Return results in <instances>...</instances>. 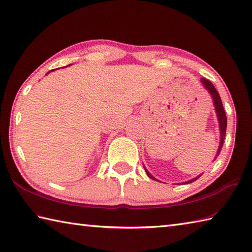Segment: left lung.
Returning <instances> with one entry per match:
<instances>
[{"label":"left lung","mask_w":252,"mask_h":252,"mask_svg":"<svg viewBox=\"0 0 252 252\" xmlns=\"http://www.w3.org/2000/svg\"><path fill=\"white\" fill-rule=\"evenodd\" d=\"M201 82L202 84L205 85V88L209 91V93H210L212 95V98H213V103H215V106H216V111H217V115H218V119H219V123H220V131H221V142H220V146H219V151H218V154L216 158L218 157V155L220 154L221 149H222V146H223V142H224V137H225V132H226V126H227V118H226V115H225V110H224V107H223V104H222V100H221V97L220 95H219L218 91L216 90L215 85H213L210 81H209L208 79H205L202 78L201 79ZM147 175L149 176L151 179H154L153 176L149 174L147 171H146ZM199 178V176H198ZM198 178L194 179V180H190L189 182H186V183H191V182L196 181ZM155 180V179H154Z\"/></svg>","instance_id":"1"}]
</instances>
